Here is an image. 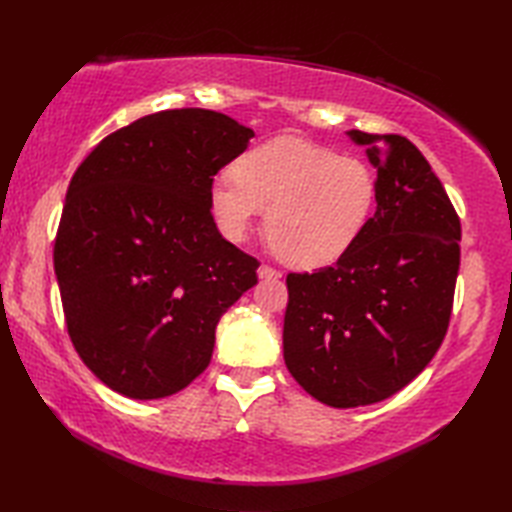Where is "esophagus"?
Here are the masks:
<instances>
[{
  "mask_svg": "<svg viewBox=\"0 0 512 512\" xmlns=\"http://www.w3.org/2000/svg\"><path fill=\"white\" fill-rule=\"evenodd\" d=\"M257 275H259V279H279V277H281L279 270H277V268H273V266H268V264H262V266H259Z\"/></svg>",
  "mask_w": 512,
  "mask_h": 512,
  "instance_id": "obj_1",
  "label": "esophagus"
}]
</instances>
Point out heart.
Masks as SVG:
<instances>
[{
    "mask_svg": "<svg viewBox=\"0 0 512 512\" xmlns=\"http://www.w3.org/2000/svg\"><path fill=\"white\" fill-rule=\"evenodd\" d=\"M211 213L242 242L266 213V237L284 262L332 264L361 237L376 204V173L363 160L281 136L239 156L233 176L213 182Z\"/></svg>",
    "mask_w": 512,
    "mask_h": 512,
    "instance_id": "obj_1",
    "label": "heart"
}]
</instances>
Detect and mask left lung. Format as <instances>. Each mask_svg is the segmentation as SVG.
I'll use <instances>...</instances> for the list:
<instances>
[{
	"instance_id": "obj_1",
	"label": "left lung",
	"mask_w": 512,
	"mask_h": 512,
	"mask_svg": "<svg viewBox=\"0 0 512 512\" xmlns=\"http://www.w3.org/2000/svg\"><path fill=\"white\" fill-rule=\"evenodd\" d=\"M350 138L376 167V213L332 266L290 273L284 358L323 405L394 396L436 356L460 270V217L418 147L398 134Z\"/></svg>"
}]
</instances>
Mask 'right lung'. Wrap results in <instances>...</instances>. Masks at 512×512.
Segmentation results:
<instances>
[{
	"label": "right lung",
	"mask_w": 512,
	"mask_h": 512,
	"mask_svg": "<svg viewBox=\"0 0 512 512\" xmlns=\"http://www.w3.org/2000/svg\"><path fill=\"white\" fill-rule=\"evenodd\" d=\"M253 129L187 107L103 138L70 180L57 273L74 350L136 400L176 394L211 363L222 314L257 284L259 262L220 235L213 176Z\"/></svg>",
	"instance_id": "obj_1"
}]
</instances>
